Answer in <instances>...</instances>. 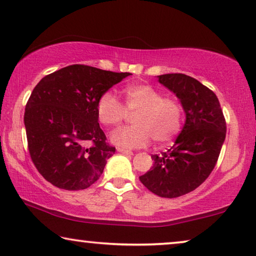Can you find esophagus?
Here are the masks:
<instances>
[{
	"label": "esophagus",
	"instance_id": "1",
	"mask_svg": "<svg viewBox=\"0 0 256 256\" xmlns=\"http://www.w3.org/2000/svg\"><path fill=\"white\" fill-rule=\"evenodd\" d=\"M118 152H121V154H124V155H132V150H128V149H124V148H120V146H118V148L116 149Z\"/></svg>",
	"mask_w": 256,
	"mask_h": 256
}]
</instances>
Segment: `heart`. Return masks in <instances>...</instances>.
<instances>
[{
  "label": "heart",
  "mask_w": 256,
  "mask_h": 256,
  "mask_svg": "<svg viewBox=\"0 0 256 256\" xmlns=\"http://www.w3.org/2000/svg\"><path fill=\"white\" fill-rule=\"evenodd\" d=\"M124 104L113 93L107 90L96 101L98 121L104 127L118 126L128 113L134 124L122 127L112 132L110 141L124 149L142 148L152 138L158 144L172 141L180 132L183 107L176 98L164 96L149 84H132L124 88Z\"/></svg>",
  "instance_id": "b5f03b06"
}]
</instances>
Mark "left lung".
Segmentation results:
<instances>
[{"label":"left lung","mask_w":256,"mask_h":256,"mask_svg":"<svg viewBox=\"0 0 256 256\" xmlns=\"http://www.w3.org/2000/svg\"><path fill=\"white\" fill-rule=\"evenodd\" d=\"M158 82L176 94L186 120L174 144L152 155L154 166L140 177L160 197L177 198L204 183L214 169L226 138V120L213 90L182 73L158 76Z\"/></svg>","instance_id":"left-lung-1"}]
</instances>
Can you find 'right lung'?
<instances>
[{"instance_id": "1", "label": "right lung", "mask_w": 256, "mask_h": 256, "mask_svg": "<svg viewBox=\"0 0 256 256\" xmlns=\"http://www.w3.org/2000/svg\"><path fill=\"white\" fill-rule=\"evenodd\" d=\"M129 74L76 64L34 88L24 113L28 148L38 172L54 186L84 190L99 180L115 146L98 122L96 101Z\"/></svg>"}]
</instances>
